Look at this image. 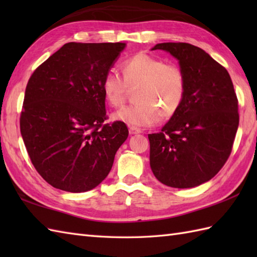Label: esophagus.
I'll return each mask as SVG.
<instances>
[{
    "instance_id": "1",
    "label": "esophagus",
    "mask_w": 257,
    "mask_h": 257,
    "mask_svg": "<svg viewBox=\"0 0 257 257\" xmlns=\"http://www.w3.org/2000/svg\"><path fill=\"white\" fill-rule=\"evenodd\" d=\"M140 133H143L141 132V129L140 128H137V127H129V134L130 135H137V134H140Z\"/></svg>"
}]
</instances>
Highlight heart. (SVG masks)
Segmentation results:
<instances>
[{
	"label": "heart",
	"instance_id": "b5f03b06",
	"mask_svg": "<svg viewBox=\"0 0 257 257\" xmlns=\"http://www.w3.org/2000/svg\"><path fill=\"white\" fill-rule=\"evenodd\" d=\"M122 77L108 73L101 88L106 100L113 107L122 105L129 89L137 88V103L119 109L113 118L133 127H148L160 118H170L181 107L187 81L178 65L165 64L147 53H138L121 65Z\"/></svg>",
	"mask_w": 257,
	"mask_h": 257
}]
</instances>
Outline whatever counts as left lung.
I'll list each match as a JSON object with an SVG mask.
<instances>
[{"label": "left lung", "mask_w": 257, "mask_h": 257, "mask_svg": "<svg viewBox=\"0 0 257 257\" xmlns=\"http://www.w3.org/2000/svg\"><path fill=\"white\" fill-rule=\"evenodd\" d=\"M176 57L187 88L181 107L158 134H150V167L168 187L209 181L231 155L238 127V100L225 67L189 43H161Z\"/></svg>", "instance_id": "8db88e82"}]
</instances>
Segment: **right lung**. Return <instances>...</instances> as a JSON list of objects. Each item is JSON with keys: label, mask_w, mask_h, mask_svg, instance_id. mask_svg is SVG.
<instances>
[{"label": "right lung", "mask_w": 257, "mask_h": 257, "mask_svg": "<svg viewBox=\"0 0 257 257\" xmlns=\"http://www.w3.org/2000/svg\"><path fill=\"white\" fill-rule=\"evenodd\" d=\"M124 46L70 42L30 77L21 135L33 166L52 187L85 192L110 172L129 132L118 120L105 123L101 83Z\"/></svg>", "instance_id": "1"}]
</instances>
